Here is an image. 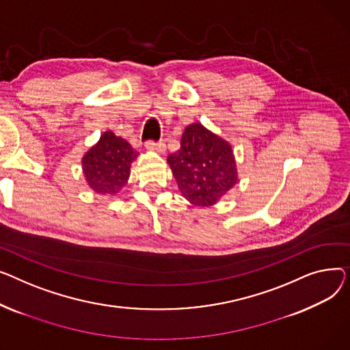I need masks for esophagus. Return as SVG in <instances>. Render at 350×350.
Instances as JSON below:
<instances>
[{"mask_svg":"<svg viewBox=\"0 0 350 350\" xmlns=\"http://www.w3.org/2000/svg\"><path fill=\"white\" fill-rule=\"evenodd\" d=\"M146 148H147L148 151L163 152V151H165V144H163L162 141H158V142H154V141H148V142H146Z\"/></svg>","mask_w":350,"mask_h":350,"instance_id":"esophagus-1","label":"esophagus"}]
</instances>
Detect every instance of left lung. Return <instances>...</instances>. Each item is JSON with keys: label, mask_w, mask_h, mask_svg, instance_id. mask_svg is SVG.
Returning a JSON list of instances; mask_svg holds the SVG:
<instances>
[{"label": "left lung", "mask_w": 350, "mask_h": 350, "mask_svg": "<svg viewBox=\"0 0 350 350\" xmlns=\"http://www.w3.org/2000/svg\"><path fill=\"white\" fill-rule=\"evenodd\" d=\"M168 163L182 196L196 206H212L237 182L232 146L198 122L185 129Z\"/></svg>", "instance_id": "1"}]
</instances>
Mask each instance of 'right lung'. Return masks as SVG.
Segmentation results:
<instances>
[{
  "mask_svg": "<svg viewBox=\"0 0 350 350\" xmlns=\"http://www.w3.org/2000/svg\"><path fill=\"white\" fill-rule=\"evenodd\" d=\"M137 155L124 138L106 131L81 159L88 185L96 193L116 195L127 183Z\"/></svg>",
  "mask_w": 350,
  "mask_h": 350,
  "instance_id": "obj_1",
  "label": "right lung"
}]
</instances>
